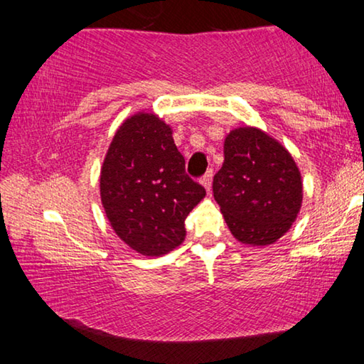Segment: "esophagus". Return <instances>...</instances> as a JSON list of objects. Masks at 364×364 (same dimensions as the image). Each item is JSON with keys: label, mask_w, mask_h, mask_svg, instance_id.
Wrapping results in <instances>:
<instances>
[{"label": "esophagus", "mask_w": 364, "mask_h": 364, "mask_svg": "<svg viewBox=\"0 0 364 364\" xmlns=\"http://www.w3.org/2000/svg\"><path fill=\"white\" fill-rule=\"evenodd\" d=\"M212 180H213V171L212 170H208L207 173L202 176V180H200L202 186L207 189V193H210V189H212Z\"/></svg>", "instance_id": "obj_1"}]
</instances>
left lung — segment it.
I'll use <instances>...</instances> for the list:
<instances>
[{
	"label": "left lung",
	"mask_w": 364,
	"mask_h": 364,
	"mask_svg": "<svg viewBox=\"0 0 364 364\" xmlns=\"http://www.w3.org/2000/svg\"><path fill=\"white\" fill-rule=\"evenodd\" d=\"M213 197L241 244L264 247L291 230L304 200L301 173L284 146L257 127L226 134Z\"/></svg>",
	"instance_id": "left-lung-1"
}]
</instances>
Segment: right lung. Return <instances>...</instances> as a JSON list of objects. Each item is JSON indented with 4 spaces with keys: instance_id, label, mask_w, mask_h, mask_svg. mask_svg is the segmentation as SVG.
Segmentation results:
<instances>
[{
    "instance_id": "obj_1",
    "label": "right lung",
    "mask_w": 364,
    "mask_h": 364,
    "mask_svg": "<svg viewBox=\"0 0 364 364\" xmlns=\"http://www.w3.org/2000/svg\"><path fill=\"white\" fill-rule=\"evenodd\" d=\"M171 134L157 114L139 110L122 122L101 167L109 223L128 247L146 257L181 245L184 220L205 197V189L184 173V157Z\"/></svg>"
}]
</instances>
